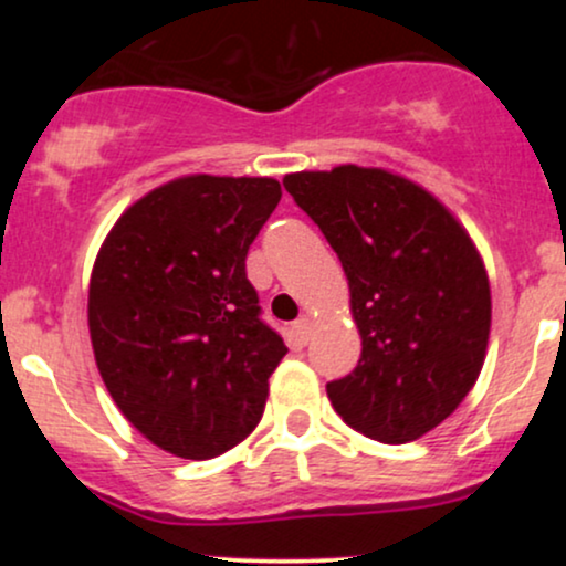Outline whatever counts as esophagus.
Instances as JSON below:
<instances>
[{
  "label": "esophagus",
  "mask_w": 566,
  "mask_h": 566,
  "mask_svg": "<svg viewBox=\"0 0 566 566\" xmlns=\"http://www.w3.org/2000/svg\"><path fill=\"white\" fill-rule=\"evenodd\" d=\"M292 335H295V340L301 343V346H305V343H308V337H311V322L305 319H297L295 324H292Z\"/></svg>",
  "instance_id": "obj_1"
}]
</instances>
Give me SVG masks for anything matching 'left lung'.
Wrapping results in <instances>:
<instances>
[{
	"label": "left lung",
	"mask_w": 566,
	"mask_h": 566,
	"mask_svg": "<svg viewBox=\"0 0 566 566\" xmlns=\"http://www.w3.org/2000/svg\"><path fill=\"white\" fill-rule=\"evenodd\" d=\"M340 258L361 359L327 382L354 431L407 444L458 409L482 373L492 301L469 231L423 186L380 167L284 175Z\"/></svg>",
	"instance_id": "1"
}]
</instances>
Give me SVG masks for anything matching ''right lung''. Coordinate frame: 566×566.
<instances>
[{"mask_svg": "<svg viewBox=\"0 0 566 566\" xmlns=\"http://www.w3.org/2000/svg\"><path fill=\"white\" fill-rule=\"evenodd\" d=\"M274 178L186 175L122 212L90 276L95 365L122 415L165 452L210 460L261 423L287 346L261 319L247 250Z\"/></svg>", "mask_w": 566, "mask_h": 566, "instance_id": "right-lung-1", "label": "right lung"}]
</instances>
